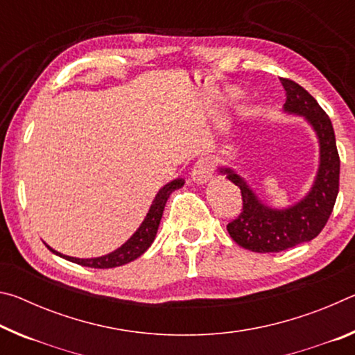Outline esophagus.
I'll use <instances>...</instances> for the list:
<instances>
[{
	"label": "esophagus",
	"instance_id": "esophagus-1",
	"mask_svg": "<svg viewBox=\"0 0 355 355\" xmlns=\"http://www.w3.org/2000/svg\"><path fill=\"white\" fill-rule=\"evenodd\" d=\"M213 171H214V166H213L211 161H209L208 158H200L194 164V167H192L191 177L196 183L203 184V183H207L208 180H211Z\"/></svg>",
	"mask_w": 355,
	"mask_h": 355
}]
</instances>
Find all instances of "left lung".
I'll return each mask as SVG.
<instances>
[{
    "mask_svg": "<svg viewBox=\"0 0 355 355\" xmlns=\"http://www.w3.org/2000/svg\"><path fill=\"white\" fill-rule=\"evenodd\" d=\"M280 81L286 92L285 112L304 116L315 130L320 141V167L309 194L285 209L268 207L235 171L220 167V173L241 189L243 197L241 213L228 222L227 230L238 245L258 254L286 250L320 235L332 214L340 186V156L329 116L302 86L288 78Z\"/></svg>",
    "mask_w": 355,
    "mask_h": 355,
    "instance_id": "1",
    "label": "left lung"
}]
</instances>
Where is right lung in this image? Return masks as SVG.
<instances>
[{
	"instance_id": "obj_1",
	"label": "right lung",
	"mask_w": 355,
	"mask_h": 355,
	"mask_svg": "<svg viewBox=\"0 0 355 355\" xmlns=\"http://www.w3.org/2000/svg\"><path fill=\"white\" fill-rule=\"evenodd\" d=\"M183 184H184L183 178L172 180L171 183L164 184L163 188L158 191V194L155 196L152 207H150L146 219L142 220L141 227L135 232V235L131 236L127 243L120 245L119 249L111 252V254L103 255V257H97V258H75V257L59 254V252L53 250L50 245H46V248L50 249L53 254L62 257V258H65V260L73 261L76 264H81V266H89V268H95V269L117 268V266H122V264L133 261L137 257H141L155 241V236H156V232H158L161 218H163L166 202H167V199H169V196L172 194V192L182 188Z\"/></svg>"
}]
</instances>
